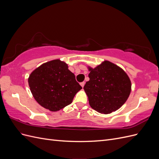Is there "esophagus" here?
<instances>
[{"label":"esophagus","mask_w":159,"mask_h":159,"mask_svg":"<svg viewBox=\"0 0 159 159\" xmlns=\"http://www.w3.org/2000/svg\"><path fill=\"white\" fill-rule=\"evenodd\" d=\"M80 85H81V86L82 88H84V85H85V82L84 81H83V82H81V83H80Z\"/></svg>","instance_id":"esophagus-1"}]
</instances>
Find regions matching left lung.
<instances>
[{
  "label": "left lung",
  "mask_w": 159,
  "mask_h": 159,
  "mask_svg": "<svg viewBox=\"0 0 159 159\" xmlns=\"http://www.w3.org/2000/svg\"><path fill=\"white\" fill-rule=\"evenodd\" d=\"M89 80L84 89L91 107L102 114L118 110L126 102L131 91V81L121 68L107 60L93 68L88 66Z\"/></svg>",
  "instance_id": "left-lung-1"
}]
</instances>
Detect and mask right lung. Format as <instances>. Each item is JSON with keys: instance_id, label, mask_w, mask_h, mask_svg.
<instances>
[{"instance_id": "add662e5", "label": "right lung", "mask_w": 159, "mask_h": 159, "mask_svg": "<svg viewBox=\"0 0 159 159\" xmlns=\"http://www.w3.org/2000/svg\"><path fill=\"white\" fill-rule=\"evenodd\" d=\"M28 85L34 98L42 107L56 112L70 105L82 89L68 66L60 59L42 64L30 74Z\"/></svg>"}]
</instances>
